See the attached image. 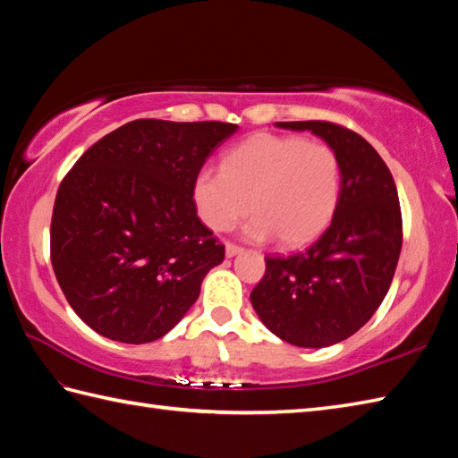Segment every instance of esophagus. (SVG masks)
Segmentation results:
<instances>
[{
	"label": "esophagus",
	"instance_id": "obj_1",
	"mask_svg": "<svg viewBox=\"0 0 458 458\" xmlns=\"http://www.w3.org/2000/svg\"><path fill=\"white\" fill-rule=\"evenodd\" d=\"M242 251H244V248H240L236 244H226V256L228 258H234V256L242 254Z\"/></svg>",
	"mask_w": 458,
	"mask_h": 458
}]
</instances>
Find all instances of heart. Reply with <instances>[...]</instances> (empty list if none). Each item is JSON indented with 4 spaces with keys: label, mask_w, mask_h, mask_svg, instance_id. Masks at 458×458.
<instances>
[{
    "label": "heart",
    "mask_w": 458,
    "mask_h": 458,
    "mask_svg": "<svg viewBox=\"0 0 458 458\" xmlns=\"http://www.w3.org/2000/svg\"><path fill=\"white\" fill-rule=\"evenodd\" d=\"M340 179L338 155L328 145L258 133L224 155L222 171H200L192 197L210 230H232L251 208L248 238L301 246L333 218Z\"/></svg>",
    "instance_id": "obj_1"
}]
</instances>
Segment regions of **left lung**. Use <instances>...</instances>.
<instances>
[{
	"mask_svg": "<svg viewBox=\"0 0 458 458\" xmlns=\"http://www.w3.org/2000/svg\"><path fill=\"white\" fill-rule=\"evenodd\" d=\"M276 125L325 140L343 179L330 226L305 250L267 256L250 301L281 340L323 348L352 336L382 305L402 251L400 200L390 169L362 135L318 120Z\"/></svg>",
	"mask_w": 458,
	"mask_h": 458,
	"instance_id": "8db88e82",
	"label": "left lung"
}]
</instances>
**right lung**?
<instances>
[{"mask_svg": "<svg viewBox=\"0 0 458 458\" xmlns=\"http://www.w3.org/2000/svg\"><path fill=\"white\" fill-rule=\"evenodd\" d=\"M238 131L224 122L135 120L96 141L58 187L51 261L86 325L153 343L187 315L224 246L197 216L194 179Z\"/></svg>", "mask_w": 458, "mask_h": 458, "instance_id": "1", "label": "right lung"}]
</instances>
